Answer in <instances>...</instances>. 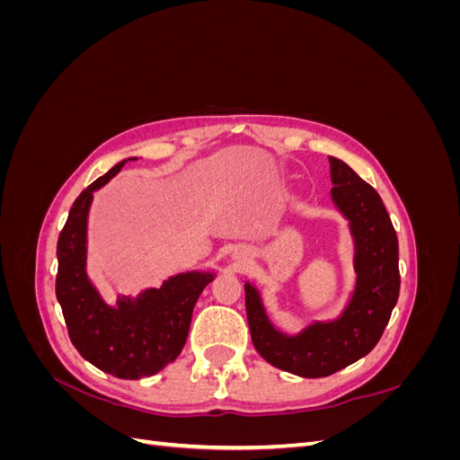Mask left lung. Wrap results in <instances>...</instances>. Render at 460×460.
<instances>
[{
    "mask_svg": "<svg viewBox=\"0 0 460 460\" xmlns=\"http://www.w3.org/2000/svg\"><path fill=\"white\" fill-rule=\"evenodd\" d=\"M332 201L349 220L357 282L343 313L313 323L296 336L276 330L259 289L245 282L249 332L259 355L301 378H324L368 355L378 343L399 297V243L382 198L349 164L330 157Z\"/></svg>",
    "mask_w": 460,
    "mask_h": 460,
    "instance_id": "left-lung-1",
    "label": "left lung"
}]
</instances>
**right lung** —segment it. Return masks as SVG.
I'll return each instance as SVG.
<instances>
[{
    "mask_svg": "<svg viewBox=\"0 0 460 460\" xmlns=\"http://www.w3.org/2000/svg\"><path fill=\"white\" fill-rule=\"evenodd\" d=\"M136 159V157H134ZM127 161L117 163L80 193L58 240L55 296L76 351L100 370L122 380L157 374L182 351L191 313L213 272H182L137 297H119L111 307L86 272V226L93 191Z\"/></svg>",
    "mask_w": 460,
    "mask_h": 460,
    "instance_id": "add662e5",
    "label": "right lung"
}]
</instances>
